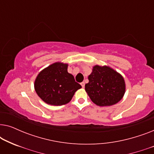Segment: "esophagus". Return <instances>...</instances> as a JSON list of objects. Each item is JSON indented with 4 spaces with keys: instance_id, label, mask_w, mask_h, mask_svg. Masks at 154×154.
<instances>
[{
    "instance_id": "1",
    "label": "esophagus",
    "mask_w": 154,
    "mask_h": 154,
    "mask_svg": "<svg viewBox=\"0 0 154 154\" xmlns=\"http://www.w3.org/2000/svg\"><path fill=\"white\" fill-rule=\"evenodd\" d=\"M81 85L83 88L85 87V83H84V82H82V83H81Z\"/></svg>"
}]
</instances>
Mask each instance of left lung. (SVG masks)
Segmentation results:
<instances>
[{
  "instance_id": "obj_1",
  "label": "left lung",
  "mask_w": 154,
  "mask_h": 154,
  "mask_svg": "<svg viewBox=\"0 0 154 154\" xmlns=\"http://www.w3.org/2000/svg\"><path fill=\"white\" fill-rule=\"evenodd\" d=\"M88 80L89 83L85 85V91L90 100L98 106L116 104L125 94L123 78L110 67L94 66Z\"/></svg>"
}]
</instances>
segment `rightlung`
Masks as SVG:
<instances>
[{"mask_svg":"<svg viewBox=\"0 0 154 154\" xmlns=\"http://www.w3.org/2000/svg\"><path fill=\"white\" fill-rule=\"evenodd\" d=\"M68 64L54 63L39 73L35 81V90L48 104L60 106L70 102L81 85L67 71Z\"/></svg>","mask_w":154,"mask_h":154,"instance_id":"obj_1","label":"right lung"}]
</instances>
